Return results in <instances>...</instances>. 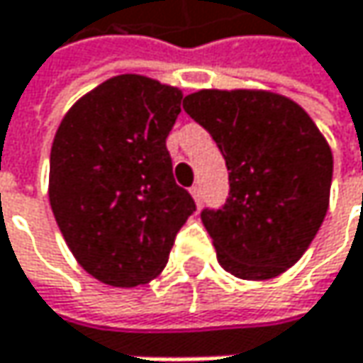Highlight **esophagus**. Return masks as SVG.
Returning a JSON list of instances; mask_svg holds the SVG:
<instances>
[{"mask_svg": "<svg viewBox=\"0 0 363 363\" xmlns=\"http://www.w3.org/2000/svg\"><path fill=\"white\" fill-rule=\"evenodd\" d=\"M191 197L195 199V203H197V206L201 203V186H199V184L191 186Z\"/></svg>", "mask_w": 363, "mask_h": 363, "instance_id": "1", "label": "esophagus"}]
</instances>
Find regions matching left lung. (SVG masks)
<instances>
[{"label":"left lung","mask_w":363,"mask_h":363,"mask_svg":"<svg viewBox=\"0 0 363 363\" xmlns=\"http://www.w3.org/2000/svg\"><path fill=\"white\" fill-rule=\"evenodd\" d=\"M182 107L231 170L223 210L201 212L220 267L250 281L281 275L326 218L334 164L326 136L298 103L271 90L203 88Z\"/></svg>","instance_id":"obj_1"}]
</instances>
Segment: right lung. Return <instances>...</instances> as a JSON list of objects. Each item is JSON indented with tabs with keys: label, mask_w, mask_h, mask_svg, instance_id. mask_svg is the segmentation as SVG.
Masks as SVG:
<instances>
[{
	"label": "right lung",
	"mask_w": 363,
	"mask_h": 363,
	"mask_svg": "<svg viewBox=\"0 0 363 363\" xmlns=\"http://www.w3.org/2000/svg\"><path fill=\"white\" fill-rule=\"evenodd\" d=\"M181 103L179 88L123 73L84 94L56 130L50 206L75 260L107 286L155 279L195 210L166 149Z\"/></svg>",
	"instance_id": "obj_1"
}]
</instances>
